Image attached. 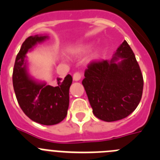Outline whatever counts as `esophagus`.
<instances>
[{
	"instance_id": "1",
	"label": "esophagus",
	"mask_w": 160,
	"mask_h": 160,
	"mask_svg": "<svg viewBox=\"0 0 160 160\" xmlns=\"http://www.w3.org/2000/svg\"><path fill=\"white\" fill-rule=\"evenodd\" d=\"M81 78H82V74L79 73V72H76V73H74V74H73V80H74V81H76V82L79 81V80L81 79Z\"/></svg>"
}]
</instances>
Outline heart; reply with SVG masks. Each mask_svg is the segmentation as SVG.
Listing matches in <instances>:
<instances>
[{
	"label": "heart",
	"instance_id": "obj_1",
	"mask_svg": "<svg viewBox=\"0 0 160 160\" xmlns=\"http://www.w3.org/2000/svg\"><path fill=\"white\" fill-rule=\"evenodd\" d=\"M93 45L92 44H82V45H79V46H77L76 47H74L73 49H72L71 52L72 53L75 55H83L85 53H88L90 49H92ZM100 55V50L99 49H97L92 54L90 55V58L88 59V62H94V61L97 60L98 58Z\"/></svg>",
	"mask_w": 160,
	"mask_h": 160
}]
</instances>
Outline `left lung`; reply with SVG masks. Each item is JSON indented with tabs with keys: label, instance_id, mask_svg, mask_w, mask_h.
I'll use <instances>...</instances> for the list:
<instances>
[{
	"label": "left lung",
	"instance_id": "1",
	"mask_svg": "<svg viewBox=\"0 0 160 160\" xmlns=\"http://www.w3.org/2000/svg\"><path fill=\"white\" fill-rule=\"evenodd\" d=\"M82 85L93 114L105 122L128 117L140 102L143 78L135 56L124 41L111 60L93 62L85 70Z\"/></svg>",
	"mask_w": 160,
	"mask_h": 160
}]
</instances>
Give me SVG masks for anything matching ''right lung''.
<instances>
[{
	"label": "right lung",
	"mask_w": 160,
	"mask_h": 160,
	"mask_svg": "<svg viewBox=\"0 0 160 160\" xmlns=\"http://www.w3.org/2000/svg\"><path fill=\"white\" fill-rule=\"evenodd\" d=\"M49 38L47 35H35L25 39L18 53L12 72V85L19 106L31 120L42 125H55L67 114L72 84L71 75L58 78L55 87L38 81L28 71L26 53Z\"/></svg>",
	"instance_id": "obj_1"
}]
</instances>
